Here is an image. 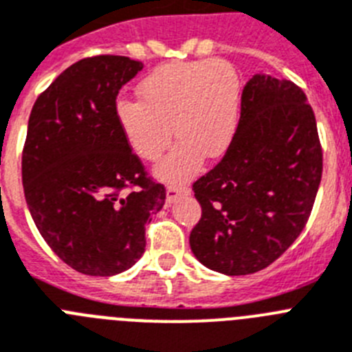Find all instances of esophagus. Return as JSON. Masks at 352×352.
Here are the masks:
<instances>
[{
  "label": "esophagus",
  "mask_w": 352,
  "mask_h": 352,
  "mask_svg": "<svg viewBox=\"0 0 352 352\" xmlns=\"http://www.w3.org/2000/svg\"><path fill=\"white\" fill-rule=\"evenodd\" d=\"M188 193H189L188 186L170 184L166 188V204H168V206H172V204L177 200V198L182 197V195H188Z\"/></svg>",
  "instance_id": "1"
}]
</instances>
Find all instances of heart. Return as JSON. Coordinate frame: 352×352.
<instances>
[{
  "label": "heart",
  "instance_id": "b5f03b06",
  "mask_svg": "<svg viewBox=\"0 0 352 352\" xmlns=\"http://www.w3.org/2000/svg\"><path fill=\"white\" fill-rule=\"evenodd\" d=\"M142 100L120 99L117 124L131 151L155 161L172 142H179L159 163L166 180H186L207 157H219L234 138L241 111V81L227 60L173 62L154 69L140 81Z\"/></svg>",
  "mask_w": 352,
  "mask_h": 352
}]
</instances>
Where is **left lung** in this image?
<instances>
[{
	"label": "left lung",
	"mask_w": 352,
	"mask_h": 352,
	"mask_svg": "<svg viewBox=\"0 0 352 352\" xmlns=\"http://www.w3.org/2000/svg\"><path fill=\"white\" fill-rule=\"evenodd\" d=\"M320 177L322 148L305 91L253 76L227 152L193 184L201 218L189 234L191 252L230 276L267 267L307 225Z\"/></svg>",
	"instance_id": "1"
}]
</instances>
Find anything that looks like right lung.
Here are the masks:
<instances>
[{"label": "right lung", "mask_w": 352, "mask_h": 352, "mask_svg": "<svg viewBox=\"0 0 352 352\" xmlns=\"http://www.w3.org/2000/svg\"><path fill=\"white\" fill-rule=\"evenodd\" d=\"M142 69L115 54L79 60L42 91L28 120L23 188L30 214L49 248L90 276L136 264L145 225L166 200L115 117L118 90Z\"/></svg>", "instance_id": "right-lung-1"}]
</instances>
